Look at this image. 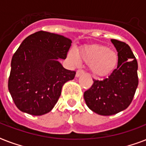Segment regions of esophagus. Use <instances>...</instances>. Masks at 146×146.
Returning <instances> with one entry per match:
<instances>
[{"instance_id":"esophagus-1","label":"esophagus","mask_w":146,"mask_h":146,"mask_svg":"<svg viewBox=\"0 0 146 146\" xmlns=\"http://www.w3.org/2000/svg\"><path fill=\"white\" fill-rule=\"evenodd\" d=\"M82 73H84V71L82 70H81V69H80V70H78L77 71H76V77H79L81 74H82Z\"/></svg>"}]
</instances>
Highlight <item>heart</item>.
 Returning a JSON list of instances; mask_svg holds the SVG:
<instances>
[{"label":"heart","mask_w":146,"mask_h":146,"mask_svg":"<svg viewBox=\"0 0 146 146\" xmlns=\"http://www.w3.org/2000/svg\"><path fill=\"white\" fill-rule=\"evenodd\" d=\"M67 58L74 66H79L80 60L89 64L92 73L96 77H104L111 74L119 61L115 50L98 44L82 47L77 53L70 50L67 54Z\"/></svg>","instance_id":"obj_1"}]
</instances>
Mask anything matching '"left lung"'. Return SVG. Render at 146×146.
<instances>
[{"instance_id":"8db88e82","label":"left lung","mask_w":146,"mask_h":146,"mask_svg":"<svg viewBox=\"0 0 146 146\" xmlns=\"http://www.w3.org/2000/svg\"><path fill=\"white\" fill-rule=\"evenodd\" d=\"M117 51V67L108 78L93 80V84L84 92L87 106L100 115L116 114L131 104L138 86V64L130 47L125 42L111 39Z\"/></svg>"}]
</instances>
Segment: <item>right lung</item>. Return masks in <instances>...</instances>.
Instances as JSON below:
<instances>
[{"mask_svg":"<svg viewBox=\"0 0 146 146\" xmlns=\"http://www.w3.org/2000/svg\"><path fill=\"white\" fill-rule=\"evenodd\" d=\"M72 41L63 35L39 31L23 41L11 60L8 89L16 106L35 116L48 113L54 107L65 82L75 71L58 61L66 59Z\"/></svg>","mask_w":146,"mask_h":146,"instance_id":"obj_1","label":"right lung"}]
</instances>
